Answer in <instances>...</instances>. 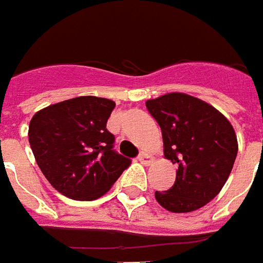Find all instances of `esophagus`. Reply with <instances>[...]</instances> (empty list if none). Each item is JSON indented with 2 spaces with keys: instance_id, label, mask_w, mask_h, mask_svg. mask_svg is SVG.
<instances>
[{
  "instance_id": "1",
  "label": "esophagus",
  "mask_w": 263,
  "mask_h": 263,
  "mask_svg": "<svg viewBox=\"0 0 263 263\" xmlns=\"http://www.w3.org/2000/svg\"><path fill=\"white\" fill-rule=\"evenodd\" d=\"M137 159L140 160L142 163H144V165H149L151 162H152V155L147 152H140V155H139V158Z\"/></svg>"
}]
</instances>
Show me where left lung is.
Masks as SVG:
<instances>
[{"instance_id": "8db88e82", "label": "left lung", "mask_w": 263, "mask_h": 263, "mask_svg": "<svg viewBox=\"0 0 263 263\" xmlns=\"http://www.w3.org/2000/svg\"><path fill=\"white\" fill-rule=\"evenodd\" d=\"M159 124L163 155L178 166L175 184L155 197L172 213H190L217 195L233 169L237 137L230 121L213 105L182 92L147 100Z\"/></svg>"}]
</instances>
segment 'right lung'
<instances>
[{
	"label": "right lung",
	"mask_w": 263,
	"mask_h": 263,
	"mask_svg": "<svg viewBox=\"0 0 263 263\" xmlns=\"http://www.w3.org/2000/svg\"><path fill=\"white\" fill-rule=\"evenodd\" d=\"M116 103L92 95L70 98L37 111L29 142L46 179L62 195L97 200L132 163L117 153L107 120Z\"/></svg>",
	"instance_id": "obj_1"
}]
</instances>
